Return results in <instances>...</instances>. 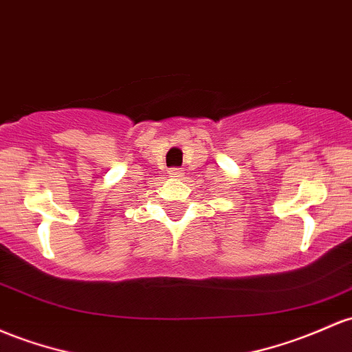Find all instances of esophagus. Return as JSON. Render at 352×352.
<instances>
[{
    "instance_id": "1",
    "label": "esophagus",
    "mask_w": 352,
    "mask_h": 352,
    "mask_svg": "<svg viewBox=\"0 0 352 352\" xmlns=\"http://www.w3.org/2000/svg\"><path fill=\"white\" fill-rule=\"evenodd\" d=\"M168 173H170V177H173V179H180V177H184V172H180L179 168L168 170Z\"/></svg>"
}]
</instances>
